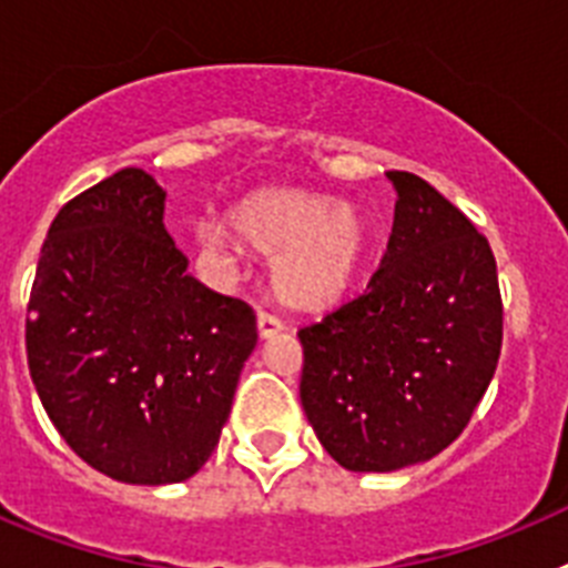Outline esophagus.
Masks as SVG:
<instances>
[{
    "instance_id": "esophagus-1",
    "label": "esophagus",
    "mask_w": 568,
    "mask_h": 568,
    "mask_svg": "<svg viewBox=\"0 0 568 568\" xmlns=\"http://www.w3.org/2000/svg\"><path fill=\"white\" fill-rule=\"evenodd\" d=\"M281 329H284V321H281L278 315L267 313V310H261V313H258V335H261V338H273V335H278Z\"/></svg>"
}]
</instances>
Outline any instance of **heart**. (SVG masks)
Wrapping results in <instances>:
<instances>
[{"label": "heart", "instance_id": "1", "mask_svg": "<svg viewBox=\"0 0 568 568\" xmlns=\"http://www.w3.org/2000/svg\"><path fill=\"white\" fill-rule=\"evenodd\" d=\"M227 230L258 253H275V293L304 310L338 301L353 284L366 250V224L358 210L298 190L250 195L230 213ZM199 241L222 247L227 235L219 227H202Z\"/></svg>", "mask_w": 568, "mask_h": 568}]
</instances>
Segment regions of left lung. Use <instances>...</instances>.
Wrapping results in <instances>:
<instances>
[{"instance_id":"obj_1","label":"left lung","mask_w":568,"mask_h":568,"mask_svg":"<svg viewBox=\"0 0 568 568\" xmlns=\"http://www.w3.org/2000/svg\"><path fill=\"white\" fill-rule=\"evenodd\" d=\"M386 179L398 202L378 270L364 293L298 329L301 406L353 471L444 453L484 398L504 341L486 235L420 175Z\"/></svg>"}]
</instances>
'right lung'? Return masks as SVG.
<instances>
[{
  "label": "right lung",
  "instance_id": "obj_1",
  "mask_svg": "<svg viewBox=\"0 0 568 568\" xmlns=\"http://www.w3.org/2000/svg\"><path fill=\"white\" fill-rule=\"evenodd\" d=\"M153 175L70 199L30 287V378L64 444L122 484L187 480L213 455L258 329L247 301L187 275Z\"/></svg>",
  "mask_w": 568,
  "mask_h": 568
}]
</instances>
